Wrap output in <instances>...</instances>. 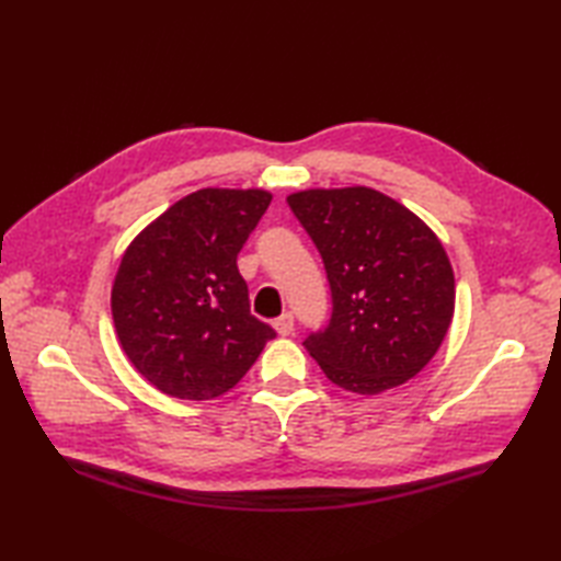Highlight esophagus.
I'll use <instances>...</instances> for the list:
<instances>
[{
    "label": "esophagus",
    "instance_id": "esophagus-1",
    "mask_svg": "<svg viewBox=\"0 0 561 561\" xmlns=\"http://www.w3.org/2000/svg\"><path fill=\"white\" fill-rule=\"evenodd\" d=\"M274 330H277L282 337H289L291 332H294V316L291 313H282L277 320H274Z\"/></svg>",
    "mask_w": 561,
    "mask_h": 561
}]
</instances>
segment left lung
<instances>
[{
	"label": "left lung",
	"instance_id": "1",
	"mask_svg": "<svg viewBox=\"0 0 561 561\" xmlns=\"http://www.w3.org/2000/svg\"><path fill=\"white\" fill-rule=\"evenodd\" d=\"M328 272L332 313L304 347L332 383L376 396L402 386L444 342L456 282L428 226L371 187L287 197Z\"/></svg>",
	"mask_w": 561,
	"mask_h": 561
}]
</instances>
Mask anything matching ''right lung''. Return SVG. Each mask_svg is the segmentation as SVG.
Wrapping results in <instances>:
<instances>
[{
  "label": "right lung",
  "mask_w": 561,
  "mask_h": 561,
  "mask_svg": "<svg viewBox=\"0 0 561 561\" xmlns=\"http://www.w3.org/2000/svg\"><path fill=\"white\" fill-rule=\"evenodd\" d=\"M270 202L265 190H197L123 255L111 299L117 337L137 371L165 396H224L277 335L250 313L236 265Z\"/></svg>",
  "instance_id": "add662e5"
}]
</instances>
